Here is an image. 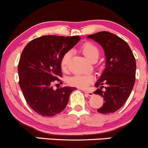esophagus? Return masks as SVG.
I'll use <instances>...</instances> for the list:
<instances>
[{
	"mask_svg": "<svg viewBox=\"0 0 148 148\" xmlns=\"http://www.w3.org/2000/svg\"><path fill=\"white\" fill-rule=\"evenodd\" d=\"M84 93H86V95H87L88 96H89V97L92 96V95H94L93 92H89V91H86V90H84Z\"/></svg>",
	"mask_w": 148,
	"mask_h": 148,
	"instance_id": "esophagus-1",
	"label": "esophagus"
}]
</instances>
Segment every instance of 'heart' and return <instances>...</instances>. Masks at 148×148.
Wrapping results in <instances>:
<instances>
[{
  "label": "heart",
  "instance_id": "b5f03b06",
  "mask_svg": "<svg viewBox=\"0 0 148 148\" xmlns=\"http://www.w3.org/2000/svg\"><path fill=\"white\" fill-rule=\"evenodd\" d=\"M82 51L83 54L86 57V59L91 61L92 59L97 58L98 59L99 55V50L95 44L92 43H85L82 47ZM71 52L67 51L62 56L61 59V66L62 69H66L69 62L70 58H71ZM93 81V77L91 75L88 74H77L73 77H71L68 79V82L69 84L72 86H77L79 88H84L87 87Z\"/></svg>",
  "mask_w": 148,
  "mask_h": 148
}]
</instances>
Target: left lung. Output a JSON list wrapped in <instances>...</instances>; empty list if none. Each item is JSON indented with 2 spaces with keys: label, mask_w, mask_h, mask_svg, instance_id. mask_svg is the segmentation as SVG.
Returning a JSON list of instances; mask_svg holds the SVG:
<instances>
[{
  "label": "left lung",
  "mask_w": 148,
  "mask_h": 148,
  "mask_svg": "<svg viewBox=\"0 0 148 148\" xmlns=\"http://www.w3.org/2000/svg\"><path fill=\"white\" fill-rule=\"evenodd\" d=\"M87 38L102 46L105 55V68L95 84L98 89L94 94L101 95L104 99L97 112H114L124 105L135 84V59L127 43L112 33L102 31ZM104 85L106 89L102 90Z\"/></svg>",
  "instance_id": "1"
}]
</instances>
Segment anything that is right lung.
<instances>
[{"instance_id":"1","label":"right lung","mask_w":148,"mask_h":148,"mask_svg":"<svg viewBox=\"0 0 148 148\" xmlns=\"http://www.w3.org/2000/svg\"><path fill=\"white\" fill-rule=\"evenodd\" d=\"M81 39L71 37L44 36L25 46L19 60V85L28 105L44 117L59 114L66 107L76 87L53 89L52 83L62 77L61 59Z\"/></svg>"}]
</instances>
